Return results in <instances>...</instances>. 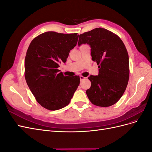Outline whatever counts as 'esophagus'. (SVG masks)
<instances>
[{
  "label": "esophagus",
  "mask_w": 152,
  "mask_h": 152,
  "mask_svg": "<svg viewBox=\"0 0 152 152\" xmlns=\"http://www.w3.org/2000/svg\"><path fill=\"white\" fill-rule=\"evenodd\" d=\"M85 79H86V77H83V76H82V75H80V81H82L83 80H84Z\"/></svg>",
  "instance_id": "obj_1"
}]
</instances>
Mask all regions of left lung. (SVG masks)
Instances as JSON below:
<instances>
[{
    "label": "left lung",
    "mask_w": 152,
    "mask_h": 152,
    "mask_svg": "<svg viewBox=\"0 0 152 152\" xmlns=\"http://www.w3.org/2000/svg\"><path fill=\"white\" fill-rule=\"evenodd\" d=\"M88 44L92 60L97 63L98 75H90L91 86L86 91L91 102L107 107L121 99L129 77V56L125 45L115 34L96 28L79 35L78 45Z\"/></svg>",
    "instance_id": "1"
}]
</instances>
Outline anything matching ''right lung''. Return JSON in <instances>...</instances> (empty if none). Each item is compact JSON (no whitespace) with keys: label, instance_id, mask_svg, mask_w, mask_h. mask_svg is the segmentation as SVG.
Instances as JSON below:
<instances>
[{"label":"right lung","instance_id":"obj_1","mask_svg":"<svg viewBox=\"0 0 152 152\" xmlns=\"http://www.w3.org/2000/svg\"><path fill=\"white\" fill-rule=\"evenodd\" d=\"M77 34L47 31L31 41L25 61V80L37 102L49 110H57L70 102L80 84L79 76H64L59 64L65 63L77 45Z\"/></svg>","mask_w":152,"mask_h":152}]
</instances>
